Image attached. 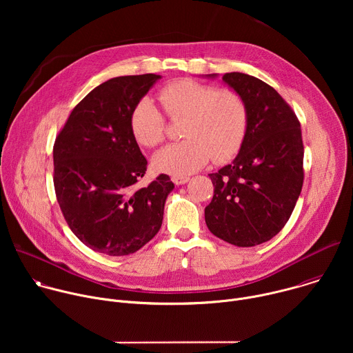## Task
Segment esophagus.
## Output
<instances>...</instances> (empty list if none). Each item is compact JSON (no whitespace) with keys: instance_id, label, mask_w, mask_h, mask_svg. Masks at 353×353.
I'll list each match as a JSON object with an SVG mask.
<instances>
[{"instance_id":"obj_1","label":"esophagus","mask_w":353,"mask_h":353,"mask_svg":"<svg viewBox=\"0 0 353 353\" xmlns=\"http://www.w3.org/2000/svg\"><path fill=\"white\" fill-rule=\"evenodd\" d=\"M188 180H190L188 176H173V177H172V181H173L174 184H177V185L185 184Z\"/></svg>"}]
</instances>
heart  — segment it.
Returning a JSON list of instances; mask_svg holds the SVG:
<instances>
[{
    "mask_svg": "<svg viewBox=\"0 0 353 353\" xmlns=\"http://www.w3.org/2000/svg\"><path fill=\"white\" fill-rule=\"evenodd\" d=\"M166 114L181 124V142L161 149L154 157L157 170L185 176L211 159L222 163L232 159L243 145L248 110L244 99L233 89L188 78L169 82L158 92ZM135 141L146 148L159 145L166 137V120L152 100L145 97L130 116Z\"/></svg>",
    "mask_w": 353,
    "mask_h": 353,
    "instance_id": "heart-1",
    "label": "heart"
}]
</instances>
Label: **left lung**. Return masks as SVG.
<instances>
[{"instance_id":"left-lung-1","label":"left lung","mask_w":353,"mask_h":353,"mask_svg":"<svg viewBox=\"0 0 353 353\" xmlns=\"http://www.w3.org/2000/svg\"><path fill=\"white\" fill-rule=\"evenodd\" d=\"M222 79L244 99L248 124L233 163L210 174L214 196L205 223L230 244L253 247L289 221L303 187L305 148L299 119L272 86L241 72Z\"/></svg>"}]
</instances>
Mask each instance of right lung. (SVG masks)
Here are the masks:
<instances>
[{"mask_svg":"<svg viewBox=\"0 0 353 353\" xmlns=\"http://www.w3.org/2000/svg\"><path fill=\"white\" fill-rule=\"evenodd\" d=\"M161 75L112 78L72 109L53 148L54 190L72 233L108 256H128L159 232L165 201L174 188L168 174L135 188L146 159L130 116Z\"/></svg>","mask_w":353,"mask_h":353,"instance_id":"1","label":"right lung"}]
</instances>
